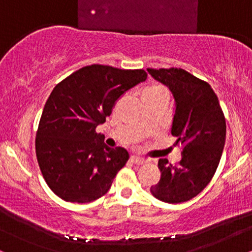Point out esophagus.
Returning <instances> with one entry per match:
<instances>
[{"label":"esophagus","mask_w":252,"mask_h":252,"mask_svg":"<svg viewBox=\"0 0 252 252\" xmlns=\"http://www.w3.org/2000/svg\"><path fill=\"white\" fill-rule=\"evenodd\" d=\"M130 160H131V162L135 164H143L146 162V160H144L143 158H141V156H137V155H131Z\"/></svg>","instance_id":"1"}]
</instances>
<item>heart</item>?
<instances>
[{
  "mask_svg": "<svg viewBox=\"0 0 252 252\" xmlns=\"http://www.w3.org/2000/svg\"><path fill=\"white\" fill-rule=\"evenodd\" d=\"M158 94H167L166 89L161 85H152L143 91V96H158Z\"/></svg>",
  "mask_w": 252,
  "mask_h": 252,
  "instance_id": "heart-1",
  "label": "heart"
}]
</instances>
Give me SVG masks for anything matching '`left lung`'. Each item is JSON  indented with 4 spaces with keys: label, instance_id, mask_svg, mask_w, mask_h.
I'll return each instance as SVG.
<instances>
[{
    "label": "left lung",
    "instance_id": "left-lung-1",
    "mask_svg": "<svg viewBox=\"0 0 252 252\" xmlns=\"http://www.w3.org/2000/svg\"><path fill=\"white\" fill-rule=\"evenodd\" d=\"M169 89L174 98L170 131L175 146L181 144L182 158L176 166L158 160L161 179L150 192L158 200L179 204L194 198L209 185L220 161L226 123L218 97L206 82L182 68H147Z\"/></svg>",
    "mask_w": 252,
    "mask_h": 252
}]
</instances>
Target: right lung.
I'll list each match as a JSON object with an SVG mask.
<instances>
[{
    "label": "right lung",
    "instance_id": "1",
    "mask_svg": "<svg viewBox=\"0 0 252 252\" xmlns=\"http://www.w3.org/2000/svg\"><path fill=\"white\" fill-rule=\"evenodd\" d=\"M146 79L143 70L96 63L53 89L40 118L35 150L43 179L59 198L85 204L108 193L129 153L106 146L96 128L124 92Z\"/></svg>",
    "mask_w": 252,
    "mask_h": 252
}]
</instances>
